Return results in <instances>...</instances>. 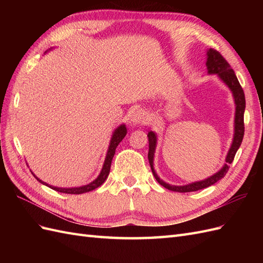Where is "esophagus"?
I'll return each mask as SVG.
<instances>
[{
    "label": "esophagus",
    "instance_id": "34e87169",
    "mask_svg": "<svg viewBox=\"0 0 263 263\" xmlns=\"http://www.w3.org/2000/svg\"><path fill=\"white\" fill-rule=\"evenodd\" d=\"M149 119V115L145 110H137L132 115V122L134 124H140V123H147Z\"/></svg>",
    "mask_w": 263,
    "mask_h": 263
}]
</instances>
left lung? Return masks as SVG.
Returning <instances> with one entry per match:
<instances>
[{
	"label": "left lung",
	"mask_w": 263,
	"mask_h": 263,
	"mask_svg": "<svg viewBox=\"0 0 263 263\" xmlns=\"http://www.w3.org/2000/svg\"><path fill=\"white\" fill-rule=\"evenodd\" d=\"M206 67H208V73L217 74L220 80L229 87L230 91L233 92V97H234L235 105H236L235 134H234L233 144H232V146H230V149L227 154L226 163L218 172L213 174L212 177L205 179V180H202V181L190 183V184H186V185H180V186L179 185H171L159 178L158 174L156 173V171L154 169V157H155V151H156V146H157V136L154 132H149L147 135L148 140H149L148 160L150 163L151 171H153L154 177L156 178L158 183H160V184L162 186H164L165 189H168L170 191H174V192H180V193L194 192V191L209 187V186L213 185L214 183H216L217 181L224 178L226 176L227 171L229 170V164L234 161V158H235L237 150L239 149L241 142H242L243 134H245L243 113H245V108H246V99H245V93H243L242 87H241L239 81H238V79L234 72V70L232 69V67H230V65L226 61V59L222 57V55L217 50L212 49V48L210 50H208V61H206Z\"/></svg>",
	"instance_id": "obj_1"
}]
</instances>
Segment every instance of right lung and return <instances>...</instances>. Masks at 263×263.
<instances>
[{
  "label": "right lung",
  "mask_w": 263,
  "mask_h": 263,
  "mask_svg": "<svg viewBox=\"0 0 263 263\" xmlns=\"http://www.w3.org/2000/svg\"><path fill=\"white\" fill-rule=\"evenodd\" d=\"M126 134H127V129H126V126L125 125H121V126L117 127V128L115 129V132L113 133L112 139H110L109 147H108L106 158H105V161H104V164H103V168H102V171L100 173V176L97 179H95L93 182L89 183V184L83 185V186H79V187H69V189L65 187V189H63V187H57V186L49 185L48 183H46V182L42 181L41 179H38L35 176V174L33 173L34 177L37 179V181L43 183V184H45L47 186H49L50 189H52L54 191H57V192L66 193V194H82V193L90 192V191H93V190H95L97 187L101 186L103 183L105 182V180L107 179L108 174H109V170H110V163H112L113 157L115 155L116 147L118 146L119 142L123 140V138L126 136Z\"/></svg>",
  "instance_id": "obj_1"
}]
</instances>
